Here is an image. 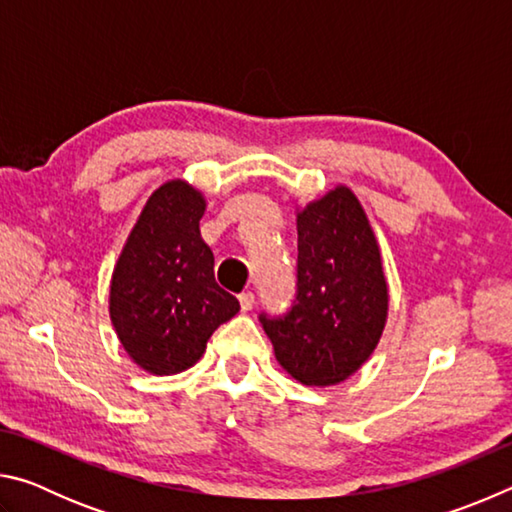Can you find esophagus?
Segmentation results:
<instances>
[{"label":"esophagus","instance_id":"esophagus-1","mask_svg":"<svg viewBox=\"0 0 512 512\" xmlns=\"http://www.w3.org/2000/svg\"><path fill=\"white\" fill-rule=\"evenodd\" d=\"M239 305H241V311H250L255 307V293L253 291H244L239 296Z\"/></svg>","mask_w":512,"mask_h":512}]
</instances>
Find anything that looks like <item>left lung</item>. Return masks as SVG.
<instances>
[{"instance_id": "1", "label": "left lung", "mask_w": 512, "mask_h": 512, "mask_svg": "<svg viewBox=\"0 0 512 512\" xmlns=\"http://www.w3.org/2000/svg\"><path fill=\"white\" fill-rule=\"evenodd\" d=\"M386 311V277L366 212L348 187H336L298 214L291 307L280 316L262 311L259 320L291 377L332 386L370 357Z\"/></svg>"}]
</instances>
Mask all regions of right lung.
<instances>
[{"instance_id":"right-lung-1","label":"right lung","mask_w":512,"mask_h":512,"mask_svg":"<svg viewBox=\"0 0 512 512\" xmlns=\"http://www.w3.org/2000/svg\"><path fill=\"white\" fill-rule=\"evenodd\" d=\"M201 192L183 180L155 189L128 237L110 284V318L126 352L153 375L183 372L239 311L214 280L201 239Z\"/></svg>"}]
</instances>
